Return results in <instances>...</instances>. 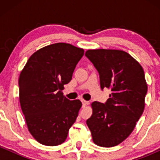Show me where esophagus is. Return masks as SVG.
I'll return each instance as SVG.
<instances>
[{"mask_svg": "<svg viewBox=\"0 0 160 160\" xmlns=\"http://www.w3.org/2000/svg\"><path fill=\"white\" fill-rule=\"evenodd\" d=\"M81 102H82V107H83V108L86 107V106L88 104V102H86V101L84 100V99H82Z\"/></svg>", "mask_w": 160, "mask_h": 160, "instance_id": "34e87169", "label": "esophagus"}]
</instances>
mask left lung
Segmentation results:
<instances>
[{
  "label": "left lung",
  "mask_w": 160,
  "mask_h": 160,
  "mask_svg": "<svg viewBox=\"0 0 160 160\" xmlns=\"http://www.w3.org/2000/svg\"><path fill=\"white\" fill-rule=\"evenodd\" d=\"M85 56L98 71L101 89L111 91L105 104L94 102L86 120L95 144L111 148L129 136L144 109L148 84L142 67L118 49H88Z\"/></svg>",
  "instance_id": "obj_1"
}]
</instances>
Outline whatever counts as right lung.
Wrapping results in <instances>:
<instances>
[{
	"mask_svg": "<svg viewBox=\"0 0 160 160\" xmlns=\"http://www.w3.org/2000/svg\"><path fill=\"white\" fill-rule=\"evenodd\" d=\"M83 53L69 43H53L33 53L20 73V105L29 132L40 144H62L76 121L81 102L69 100L62 91Z\"/></svg>",
	"mask_w": 160,
	"mask_h": 160,
	"instance_id": "add662e5",
	"label": "right lung"
}]
</instances>
